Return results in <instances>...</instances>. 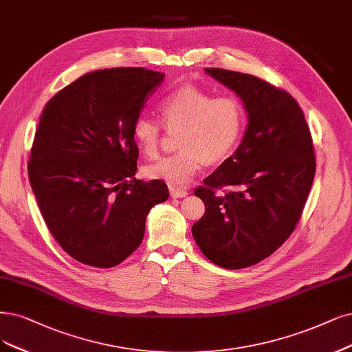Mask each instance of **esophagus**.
Here are the masks:
<instances>
[{
  "instance_id": "obj_1",
  "label": "esophagus",
  "mask_w": 352,
  "mask_h": 352,
  "mask_svg": "<svg viewBox=\"0 0 352 352\" xmlns=\"http://www.w3.org/2000/svg\"><path fill=\"white\" fill-rule=\"evenodd\" d=\"M169 194H171L173 199H181V197H186L188 192L184 188H178V187H174V186H169Z\"/></svg>"
}]
</instances>
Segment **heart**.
<instances>
[{"instance_id":"heart-1","label":"heart","mask_w":352,"mask_h":352,"mask_svg":"<svg viewBox=\"0 0 352 352\" xmlns=\"http://www.w3.org/2000/svg\"><path fill=\"white\" fill-rule=\"evenodd\" d=\"M162 122L169 129L181 127L178 151L174 155L148 164L143 174L174 187L190 183L204 162H222L235 152L245 130V109L232 96L209 93L196 85L173 91L160 102ZM162 126L148 116H139L133 123V139L139 149L153 156L158 152Z\"/></svg>"}]
</instances>
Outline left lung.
Segmentation results:
<instances>
[{
	"label": "left lung",
	"mask_w": 352,
	"mask_h": 352,
	"mask_svg": "<svg viewBox=\"0 0 352 352\" xmlns=\"http://www.w3.org/2000/svg\"><path fill=\"white\" fill-rule=\"evenodd\" d=\"M206 72L235 91L250 122L235 153L194 190L206 212L191 232L213 264L239 270L263 261L292 235L314 184L315 149L287 91L248 74ZM223 186L231 190L220 193Z\"/></svg>",
	"instance_id": "left-lung-1"
}]
</instances>
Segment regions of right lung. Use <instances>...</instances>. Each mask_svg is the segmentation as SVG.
<instances>
[{
	"label": "right lung",
	"mask_w": 352,
	"mask_h": 352,
	"mask_svg": "<svg viewBox=\"0 0 352 352\" xmlns=\"http://www.w3.org/2000/svg\"><path fill=\"white\" fill-rule=\"evenodd\" d=\"M164 74L110 68L85 74L52 97L38 122L29 179L60 248L81 264L110 268L136 251L161 179H136L133 123Z\"/></svg>",
	"instance_id": "add662e5"
}]
</instances>
